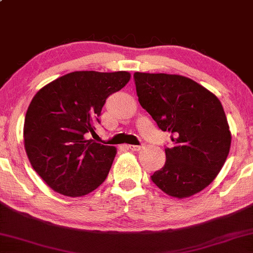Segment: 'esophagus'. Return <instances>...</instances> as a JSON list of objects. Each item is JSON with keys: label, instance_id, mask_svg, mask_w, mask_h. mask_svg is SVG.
I'll use <instances>...</instances> for the list:
<instances>
[{"label": "esophagus", "instance_id": "1", "mask_svg": "<svg viewBox=\"0 0 253 253\" xmlns=\"http://www.w3.org/2000/svg\"><path fill=\"white\" fill-rule=\"evenodd\" d=\"M127 148H130L131 151L138 152V151H140V149L142 148V146H139V145H129V146H127Z\"/></svg>", "mask_w": 253, "mask_h": 253}]
</instances>
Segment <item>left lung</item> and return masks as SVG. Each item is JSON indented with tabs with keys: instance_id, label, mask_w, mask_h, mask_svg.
<instances>
[{
	"instance_id": "obj_1",
	"label": "left lung",
	"mask_w": 253,
	"mask_h": 253,
	"mask_svg": "<svg viewBox=\"0 0 253 253\" xmlns=\"http://www.w3.org/2000/svg\"><path fill=\"white\" fill-rule=\"evenodd\" d=\"M133 78L141 107L173 142L153 182L177 199L203 190L224 167L232 141L220 100L181 75L137 72Z\"/></svg>"
}]
</instances>
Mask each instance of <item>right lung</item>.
<instances>
[{"label": "right lung", "instance_id": "right-lung-1", "mask_svg": "<svg viewBox=\"0 0 253 253\" xmlns=\"http://www.w3.org/2000/svg\"><path fill=\"white\" fill-rule=\"evenodd\" d=\"M127 72L68 73L38 91L28 106L24 144L33 169L54 192L86 195L105 181L116 155L94 134L102 106L126 86Z\"/></svg>", "mask_w": 253, "mask_h": 253}]
</instances>
